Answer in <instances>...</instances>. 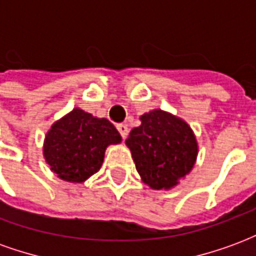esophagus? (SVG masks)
<instances>
[{
    "label": "esophagus",
    "instance_id": "esophagus-1",
    "mask_svg": "<svg viewBox=\"0 0 256 256\" xmlns=\"http://www.w3.org/2000/svg\"><path fill=\"white\" fill-rule=\"evenodd\" d=\"M116 128H118V132H119V134L122 136L123 140L128 137V126H126V124H123V123H119V124L116 126Z\"/></svg>",
    "mask_w": 256,
    "mask_h": 256
}]
</instances>
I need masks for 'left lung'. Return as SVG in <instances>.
<instances>
[{
  "mask_svg": "<svg viewBox=\"0 0 256 256\" xmlns=\"http://www.w3.org/2000/svg\"><path fill=\"white\" fill-rule=\"evenodd\" d=\"M136 168L146 185L170 189L182 180L196 162L198 142L182 119L154 110L141 116L126 140Z\"/></svg>",
  "mask_w": 256,
  "mask_h": 256,
  "instance_id": "8db88e82",
  "label": "left lung"
}]
</instances>
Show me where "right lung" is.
<instances>
[{"label":"right lung","instance_id":"add662e5","mask_svg":"<svg viewBox=\"0 0 256 256\" xmlns=\"http://www.w3.org/2000/svg\"><path fill=\"white\" fill-rule=\"evenodd\" d=\"M120 141V134L108 119L75 108L48 132L44 156L58 178L84 182L100 170L106 146Z\"/></svg>","mask_w":256,"mask_h":256}]
</instances>
